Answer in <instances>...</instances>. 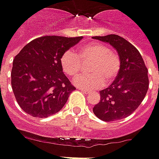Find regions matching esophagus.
Wrapping results in <instances>:
<instances>
[{
    "label": "esophagus",
    "instance_id": "1",
    "mask_svg": "<svg viewBox=\"0 0 159 159\" xmlns=\"http://www.w3.org/2000/svg\"><path fill=\"white\" fill-rule=\"evenodd\" d=\"M80 90H82V91H83L84 93H85V94H88V93L90 92V91H89L88 90H84V89H80Z\"/></svg>",
    "mask_w": 159,
    "mask_h": 159
}]
</instances>
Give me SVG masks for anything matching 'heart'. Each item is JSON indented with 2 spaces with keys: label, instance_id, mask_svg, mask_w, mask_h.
<instances>
[{
  "label": "heart",
  "instance_id": "heart-1",
  "mask_svg": "<svg viewBox=\"0 0 159 159\" xmlns=\"http://www.w3.org/2000/svg\"><path fill=\"white\" fill-rule=\"evenodd\" d=\"M90 63L88 72L74 80V84L83 89H97L116 78L120 69V59L116 52L99 42H91L78 48L77 54L66 51L61 57L63 72L75 77L83 69V64Z\"/></svg>",
  "mask_w": 159,
  "mask_h": 159
}]
</instances>
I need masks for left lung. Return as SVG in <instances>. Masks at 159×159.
Wrapping results in <instances>:
<instances>
[{
    "mask_svg": "<svg viewBox=\"0 0 159 159\" xmlns=\"http://www.w3.org/2000/svg\"><path fill=\"white\" fill-rule=\"evenodd\" d=\"M93 39L109 43L120 59V69L108 88L99 91L100 101L93 112L105 121H113L129 116L143 102L149 88L148 69L135 47L122 37L110 34Z\"/></svg>",
    "mask_w": 159,
    "mask_h": 159,
    "instance_id": "left-lung-1",
    "label": "left lung"
}]
</instances>
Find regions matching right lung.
<instances>
[{
  "label": "right lung",
  "mask_w": 159,
  "mask_h": 159,
  "mask_svg": "<svg viewBox=\"0 0 159 159\" xmlns=\"http://www.w3.org/2000/svg\"><path fill=\"white\" fill-rule=\"evenodd\" d=\"M82 39L43 36L28 43L15 56L11 86L25 112L47 118L64 107L75 88L62 72L61 57Z\"/></svg>",
  "instance_id": "obj_1"
}]
</instances>
